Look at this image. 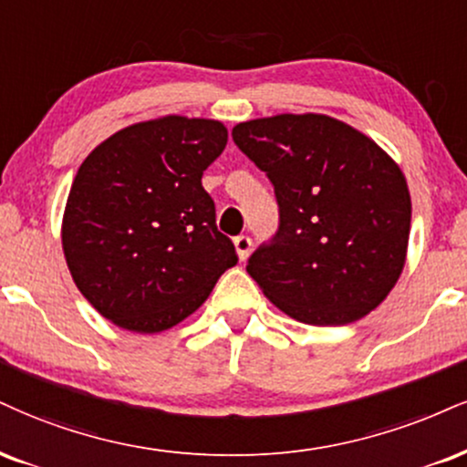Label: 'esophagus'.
I'll use <instances>...</instances> for the list:
<instances>
[{"label": "esophagus", "mask_w": 467, "mask_h": 467, "mask_svg": "<svg viewBox=\"0 0 467 467\" xmlns=\"http://www.w3.org/2000/svg\"><path fill=\"white\" fill-rule=\"evenodd\" d=\"M234 248H237V254L241 261H245V258L250 256L252 239L248 237V234H239V237H234Z\"/></svg>", "instance_id": "34e87169"}]
</instances>
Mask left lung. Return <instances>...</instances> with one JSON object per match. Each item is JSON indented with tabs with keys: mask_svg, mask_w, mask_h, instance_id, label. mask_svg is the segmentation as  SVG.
<instances>
[{
	"mask_svg": "<svg viewBox=\"0 0 467 467\" xmlns=\"http://www.w3.org/2000/svg\"><path fill=\"white\" fill-rule=\"evenodd\" d=\"M233 139L272 180L280 206L274 244L248 263L267 300L313 326L374 311L407 263L411 193L400 165L368 134L319 112L241 121Z\"/></svg>",
	"mask_w": 467,
	"mask_h": 467,
	"instance_id": "obj_1",
	"label": "left lung"
}]
</instances>
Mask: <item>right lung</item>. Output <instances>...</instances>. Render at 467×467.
<instances>
[{
  "mask_svg": "<svg viewBox=\"0 0 467 467\" xmlns=\"http://www.w3.org/2000/svg\"><path fill=\"white\" fill-rule=\"evenodd\" d=\"M226 141L222 121L165 115L121 128L82 161L60 239L73 283L99 316L130 333H162L237 265L202 187Z\"/></svg>",
  "mask_w": 467,
  "mask_h": 467,
  "instance_id": "1",
  "label": "right lung"
}]
</instances>
